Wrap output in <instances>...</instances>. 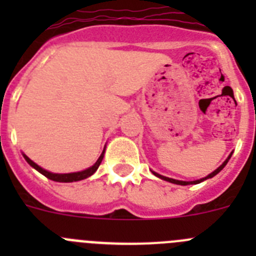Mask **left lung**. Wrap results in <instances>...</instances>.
I'll return each instance as SVG.
<instances>
[{"instance_id": "1", "label": "left lung", "mask_w": 256, "mask_h": 256, "mask_svg": "<svg viewBox=\"0 0 256 256\" xmlns=\"http://www.w3.org/2000/svg\"><path fill=\"white\" fill-rule=\"evenodd\" d=\"M232 154H234V151H232V152H230V155H228V158L224 160V162H223V164L219 165V166L216 169V170L212 172V173H210V174H208L206 177L200 178V180H173V178L164 177V176H162V174H159V173H156V172H152V170H151V172H152V174H154V176H155V177L160 178V180H166V182L174 183V184H180V186H187V184H198V183L204 182V180H209V178H212V177H214V176H216V174H218L219 172H220L222 169L224 168L226 165H227L228 160L230 159V156H232Z\"/></svg>"}]
</instances>
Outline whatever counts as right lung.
Masks as SVG:
<instances>
[{"mask_svg":"<svg viewBox=\"0 0 256 256\" xmlns=\"http://www.w3.org/2000/svg\"><path fill=\"white\" fill-rule=\"evenodd\" d=\"M104 154H105V148H104L102 154L100 155V158L97 159V162H94L92 166H90V168L84 169V170H80V172H74V173H52V172H48L46 170V169L40 168V165L36 164L33 160H30L28 158V156L26 155V154H22V156H24V159L26 160V162H28L29 165H30L32 168H34L36 170L40 172V174H44V177H47L48 180H55V182H64V183H69V182H76V180H86V178L91 177L92 174L94 173V172L98 169V166H100L101 162H102L104 159Z\"/></svg>","mask_w":256,"mask_h":256,"instance_id":"1","label":"right lung"}]
</instances>
